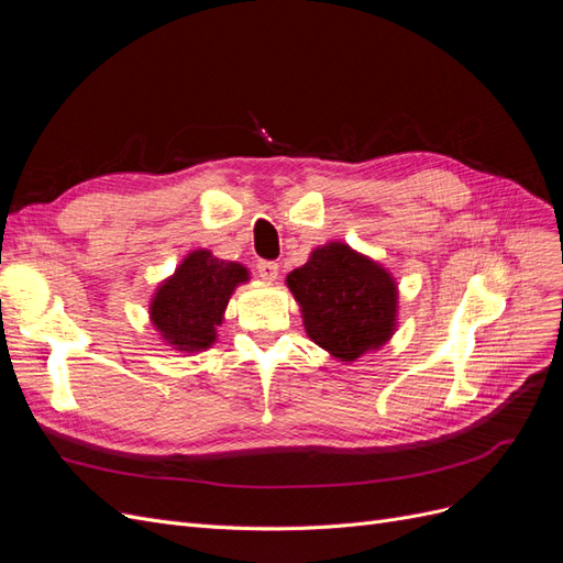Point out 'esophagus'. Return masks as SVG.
<instances>
[{"mask_svg": "<svg viewBox=\"0 0 563 563\" xmlns=\"http://www.w3.org/2000/svg\"><path fill=\"white\" fill-rule=\"evenodd\" d=\"M255 269H258V275L265 282H275L277 275H279V265L275 261H258V263H255Z\"/></svg>", "mask_w": 563, "mask_h": 563, "instance_id": "esophagus-1", "label": "esophagus"}]
</instances>
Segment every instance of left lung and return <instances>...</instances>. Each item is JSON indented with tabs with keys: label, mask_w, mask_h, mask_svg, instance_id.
<instances>
[{
	"label": "left lung",
	"mask_w": 563,
	"mask_h": 563,
	"mask_svg": "<svg viewBox=\"0 0 563 563\" xmlns=\"http://www.w3.org/2000/svg\"><path fill=\"white\" fill-rule=\"evenodd\" d=\"M300 302L305 331L323 350L354 362L395 331L397 286L387 272L350 246L333 242L286 277Z\"/></svg>",
	"instance_id": "8db88e82"
}]
</instances>
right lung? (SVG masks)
Instances as JSON below:
<instances>
[{
  "label": "right lung",
  "instance_id": "obj_1",
  "mask_svg": "<svg viewBox=\"0 0 563 563\" xmlns=\"http://www.w3.org/2000/svg\"><path fill=\"white\" fill-rule=\"evenodd\" d=\"M246 279L244 265L218 261L211 251H195L152 298V323L168 345L185 352L207 350L216 340V327L223 321L234 286Z\"/></svg>",
  "mask_w": 563,
  "mask_h": 563
}]
</instances>
